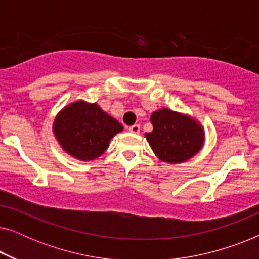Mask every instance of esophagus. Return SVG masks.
<instances>
[{"label":"esophagus","instance_id":"esophagus-1","mask_svg":"<svg viewBox=\"0 0 259 259\" xmlns=\"http://www.w3.org/2000/svg\"><path fill=\"white\" fill-rule=\"evenodd\" d=\"M130 132H132V133H134V134H138L140 132V126L139 125H133V126H131L130 127Z\"/></svg>","mask_w":259,"mask_h":259}]
</instances>
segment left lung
<instances>
[{
	"instance_id": "8db88e82",
	"label": "left lung",
	"mask_w": 259,
	"mask_h": 259,
	"mask_svg": "<svg viewBox=\"0 0 259 259\" xmlns=\"http://www.w3.org/2000/svg\"><path fill=\"white\" fill-rule=\"evenodd\" d=\"M151 122L153 131L145 137L161 161L185 162L203 148L204 127L193 116L162 107L152 113Z\"/></svg>"
}]
</instances>
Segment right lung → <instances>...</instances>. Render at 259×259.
<instances>
[{
    "mask_svg": "<svg viewBox=\"0 0 259 259\" xmlns=\"http://www.w3.org/2000/svg\"><path fill=\"white\" fill-rule=\"evenodd\" d=\"M123 126L101 109L97 102L76 100L56 114L53 133L63 151L81 161L104 154L109 141Z\"/></svg>",
    "mask_w": 259,
    "mask_h": 259,
    "instance_id": "obj_1",
    "label": "right lung"
}]
</instances>
